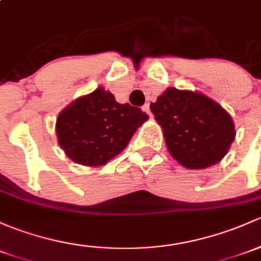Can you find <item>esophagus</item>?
Instances as JSON below:
<instances>
[{"label": "esophagus", "instance_id": "esophagus-1", "mask_svg": "<svg viewBox=\"0 0 261 261\" xmlns=\"http://www.w3.org/2000/svg\"><path fill=\"white\" fill-rule=\"evenodd\" d=\"M142 111L146 112V114L150 116V119H152V114H151V111H150V105H149V103H145V105L142 106Z\"/></svg>", "mask_w": 261, "mask_h": 261}]
</instances>
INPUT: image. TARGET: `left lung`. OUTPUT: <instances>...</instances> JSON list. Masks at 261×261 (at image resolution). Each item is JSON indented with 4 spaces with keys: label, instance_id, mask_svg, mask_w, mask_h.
<instances>
[{
    "label": "left lung",
    "instance_id": "left-lung-1",
    "mask_svg": "<svg viewBox=\"0 0 261 261\" xmlns=\"http://www.w3.org/2000/svg\"><path fill=\"white\" fill-rule=\"evenodd\" d=\"M150 109L163 128L170 155L186 169L220 163L235 140L229 112L201 92L169 87Z\"/></svg>",
    "mask_w": 261,
    "mask_h": 261
}]
</instances>
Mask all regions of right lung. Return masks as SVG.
<instances>
[{
	"label": "right lung",
	"instance_id": "1",
	"mask_svg": "<svg viewBox=\"0 0 261 261\" xmlns=\"http://www.w3.org/2000/svg\"><path fill=\"white\" fill-rule=\"evenodd\" d=\"M147 119L141 109L119 103L111 92L97 87L62 110L55 128L67 158L80 165L97 167L123 151Z\"/></svg>",
	"mask_w": 261,
	"mask_h": 261
}]
</instances>
